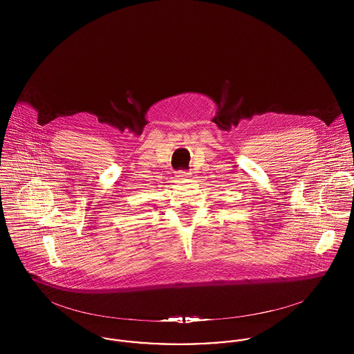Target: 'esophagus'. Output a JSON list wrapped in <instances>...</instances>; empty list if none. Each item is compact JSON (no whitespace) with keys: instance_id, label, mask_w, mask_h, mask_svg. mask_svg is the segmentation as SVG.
I'll return each mask as SVG.
<instances>
[{"instance_id":"obj_1","label":"esophagus","mask_w":354,"mask_h":354,"mask_svg":"<svg viewBox=\"0 0 354 354\" xmlns=\"http://www.w3.org/2000/svg\"><path fill=\"white\" fill-rule=\"evenodd\" d=\"M188 177H189V173H188V171H183V170H181V171L177 173V178H178V180H187Z\"/></svg>"}]
</instances>
